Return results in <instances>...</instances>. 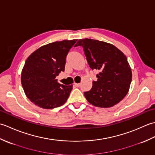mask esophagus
I'll list each match as a JSON object with an SVG mask.
<instances>
[{"label":"esophagus","mask_w":155,"mask_h":155,"mask_svg":"<svg viewBox=\"0 0 155 155\" xmlns=\"http://www.w3.org/2000/svg\"><path fill=\"white\" fill-rule=\"evenodd\" d=\"M74 86H76L77 87H79L81 86V84H79V83H74Z\"/></svg>","instance_id":"obj_1"}]
</instances>
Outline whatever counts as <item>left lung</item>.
Segmentation results:
<instances>
[{
  "label": "left lung",
  "mask_w": 155,
  "mask_h": 155,
  "mask_svg": "<svg viewBox=\"0 0 155 155\" xmlns=\"http://www.w3.org/2000/svg\"><path fill=\"white\" fill-rule=\"evenodd\" d=\"M78 46L83 48L92 70H99L97 81L93 82L90 91L84 93L88 103L101 108L119 103L127 95L132 81L126 56L114 45L94 39H80L75 47Z\"/></svg>",
  "instance_id": "obj_1"
}]
</instances>
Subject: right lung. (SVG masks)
<instances>
[{
    "label": "right lung",
    "mask_w": 155,
    "mask_h": 155,
    "mask_svg": "<svg viewBox=\"0 0 155 155\" xmlns=\"http://www.w3.org/2000/svg\"><path fill=\"white\" fill-rule=\"evenodd\" d=\"M77 40L49 43L29 56L21 73V83L28 98L38 107L52 109L67 101L72 85L58 83L56 77L64 71L66 57Z\"/></svg>",
    "instance_id": "right-lung-1"
}]
</instances>
